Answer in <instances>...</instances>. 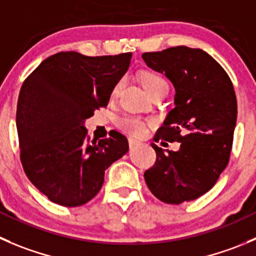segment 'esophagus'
I'll return each mask as SVG.
<instances>
[{
  "mask_svg": "<svg viewBox=\"0 0 256 256\" xmlns=\"http://www.w3.org/2000/svg\"><path fill=\"white\" fill-rule=\"evenodd\" d=\"M128 145H130L131 148H134L136 146L141 145V142L138 140H136V138H128Z\"/></svg>",
  "mask_w": 256,
  "mask_h": 256,
  "instance_id": "esophagus-1",
  "label": "esophagus"
}]
</instances>
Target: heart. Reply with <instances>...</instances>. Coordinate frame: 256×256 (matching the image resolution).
<instances>
[{
	"mask_svg": "<svg viewBox=\"0 0 256 256\" xmlns=\"http://www.w3.org/2000/svg\"><path fill=\"white\" fill-rule=\"evenodd\" d=\"M142 84L148 94H150L151 91L155 90V88H161V86H168L165 80H162L160 76L155 75V74H145V75L142 76ZM121 85H122V84L118 82V85L115 86V88H114V95H116V94L120 91ZM118 128L122 131H125V132L131 134V135L135 136L142 135L146 131V125L144 124V121H141L140 118H132V116H125V118H120V120H118Z\"/></svg>",
	"mask_w": 256,
	"mask_h": 256,
	"instance_id": "1",
	"label": "heart"
}]
</instances>
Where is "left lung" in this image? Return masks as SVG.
I'll use <instances>...</instances> for the list:
<instances>
[{
  "instance_id": "1",
  "label": "left lung",
  "mask_w": 256,
  "mask_h": 256,
  "mask_svg": "<svg viewBox=\"0 0 256 256\" xmlns=\"http://www.w3.org/2000/svg\"><path fill=\"white\" fill-rule=\"evenodd\" d=\"M151 70L175 88L174 108L155 141L180 142L178 151L151 144L156 162L145 181L158 200L181 204L210 190L229 162L236 125V96L224 68L205 51L186 46L145 52Z\"/></svg>"
}]
</instances>
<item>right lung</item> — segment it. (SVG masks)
I'll return each mask as SVG.
<instances>
[{"instance_id":"right-lung-1","label":"right lung","mask_w":256,"mask_h":256,"mask_svg":"<svg viewBox=\"0 0 256 256\" xmlns=\"http://www.w3.org/2000/svg\"><path fill=\"white\" fill-rule=\"evenodd\" d=\"M132 54L90 57L75 51L47 57L24 80L16 126L27 178L52 202L80 206L98 195L105 170L128 151L118 131L91 140L85 121L108 106Z\"/></svg>"}]
</instances>
